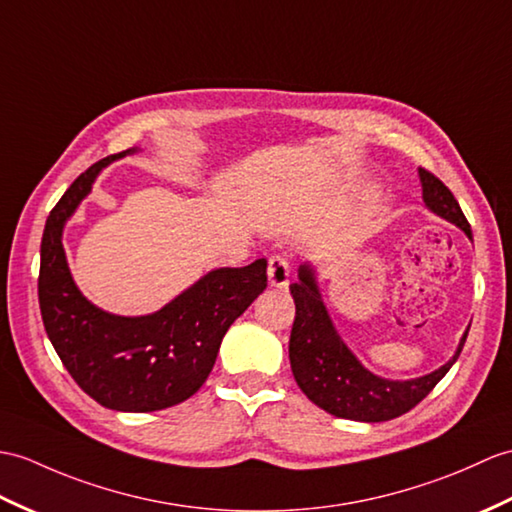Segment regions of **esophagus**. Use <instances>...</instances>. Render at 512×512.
<instances>
[{
	"mask_svg": "<svg viewBox=\"0 0 512 512\" xmlns=\"http://www.w3.org/2000/svg\"><path fill=\"white\" fill-rule=\"evenodd\" d=\"M268 281L272 288H285L290 281V264L288 259L281 257V255H275L270 257L268 261Z\"/></svg>",
	"mask_w": 512,
	"mask_h": 512,
	"instance_id": "obj_1",
	"label": "esophagus"
}]
</instances>
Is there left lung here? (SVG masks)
<instances>
[{"label":"left lung","mask_w":512,"mask_h":512,"mask_svg":"<svg viewBox=\"0 0 512 512\" xmlns=\"http://www.w3.org/2000/svg\"><path fill=\"white\" fill-rule=\"evenodd\" d=\"M423 202L436 216L456 224L473 240L471 227L454 194L443 181L419 168ZM296 316L290 334V366L296 384L318 408L340 419L379 423L397 419L423 401L441 382L465 347L469 329L462 334L458 349L447 364L423 377L386 379L368 371L344 344L331 323L320 296L316 270L310 264L299 266V281L290 285Z\"/></svg>","instance_id":"obj_1"}]
</instances>
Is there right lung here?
<instances>
[{"label":"right lung","instance_id":"1","mask_svg":"<svg viewBox=\"0 0 512 512\" xmlns=\"http://www.w3.org/2000/svg\"><path fill=\"white\" fill-rule=\"evenodd\" d=\"M133 152L137 148L91 165L52 209L41 240L39 305L58 358L91 399L117 412H154L205 384L233 320L266 290L268 261L211 270L146 316L109 314L87 301L69 272L65 222L102 168Z\"/></svg>","mask_w":512,"mask_h":512}]
</instances>
